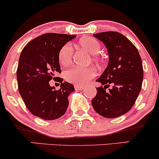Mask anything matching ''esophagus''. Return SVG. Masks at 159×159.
<instances>
[{
  "label": "esophagus",
  "instance_id": "esophagus-1",
  "mask_svg": "<svg viewBox=\"0 0 159 159\" xmlns=\"http://www.w3.org/2000/svg\"><path fill=\"white\" fill-rule=\"evenodd\" d=\"M75 88L76 90H84L85 87H84V86H82V85H75Z\"/></svg>",
  "mask_w": 159,
  "mask_h": 159
}]
</instances>
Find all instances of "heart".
I'll list each match as a JSON object with an SVG mask.
<instances>
[{
  "label": "heart",
  "instance_id": "1",
  "mask_svg": "<svg viewBox=\"0 0 159 159\" xmlns=\"http://www.w3.org/2000/svg\"><path fill=\"white\" fill-rule=\"evenodd\" d=\"M78 46L89 54H96L101 50V45L96 39L92 37H84L80 39L78 43ZM72 48L69 44L63 45L60 50L59 58L60 63L62 65H69L72 61ZM94 59L98 60V57L94 55ZM96 75V71L93 67L81 68V67H72L65 72V78L66 81L75 84H85L87 82Z\"/></svg>",
  "mask_w": 159,
  "mask_h": 159
}]
</instances>
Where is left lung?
I'll return each instance as SVG.
<instances>
[{
	"label": "left lung",
	"mask_w": 159,
	"mask_h": 159,
	"mask_svg": "<svg viewBox=\"0 0 159 159\" xmlns=\"http://www.w3.org/2000/svg\"><path fill=\"white\" fill-rule=\"evenodd\" d=\"M107 48V68L96 81L103 87L91 103L96 113L105 118L119 117L132 108L141 90L143 69L138 49L123 34L115 31L93 34ZM110 84L112 89L106 91Z\"/></svg>",
	"instance_id": "8db88e82"
}]
</instances>
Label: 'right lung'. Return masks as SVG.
I'll return each mask as SVG.
<instances>
[{
	"instance_id": "1",
	"label": "right lung",
	"mask_w": 159,
	"mask_h": 159,
	"mask_svg": "<svg viewBox=\"0 0 159 159\" xmlns=\"http://www.w3.org/2000/svg\"><path fill=\"white\" fill-rule=\"evenodd\" d=\"M75 35L48 33L28 43L19 57L17 76L19 93L27 108L34 116L53 120L65 114L68 97L75 91L74 86L58 78L61 88L51 87L49 81L61 73L60 50Z\"/></svg>"
}]
</instances>
